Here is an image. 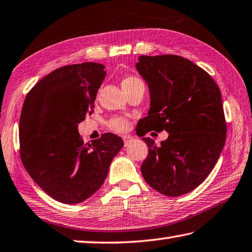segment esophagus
Returning <instances> with one entry per match:
<instances>
[{
	"label": "esophagus",
	"instance_id": "obj_1",
	"mask_svg": "<svg viewBox=\"0 0 252 252\" xmlns=\"http://www.w3.org/2000/svg\"><path fill=\"white\" fill-rule=\"evenodd\" d=\"M123 140H124L125 146H128L129 144H131L132 141H134V137H131L130 135H125V136H123Z\"/></svg>",
	"mask_w": 252,
	"mask_h": 252
}]
</instances>
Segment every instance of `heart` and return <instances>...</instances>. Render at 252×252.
Wrapping results in <instances>:
<instances>
[{
    "mask_svg": "<svg viewBox=\"0 0 252 252\" xmlns=\"http://www.w3.org/2000/svg\"><path fill=\"white\" fill-rule=\"evenodd\" d=\"M140 82H141V80L134 77V75H126V77L122 79V87H123V89H124V91L127 93L130 89L134 88L136 84H138ZM107 126L113 131L123 132L128 128V122L123 117L114 116L108 120Z\"/></svg>",
    "mask_w": 252,
    "mask_h": 252,
    "instance_id": "heart-1",
    "label": "heart"
}]
</instances>
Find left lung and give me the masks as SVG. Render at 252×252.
<instances>
[{
  "label": "left lung",
  "instance_id": "8db88e82",
  "mask_svg": "<svg viewBox=\"0 0 252 252\" xmlns=\"http://www.w3.org/2000/svg\"><path fill=\"white\" fill-rule=\"evenodd\" d=\"M136 68L151 98L137 135L169 132L160 146L142 138L148 146L142 177L163 195H183L208 177L224 148L227 125L220 88L205 70L180 56H140Z\"/></svg>",
  "mask_w": 252,
  "mask_h": 252
}]
</instances>
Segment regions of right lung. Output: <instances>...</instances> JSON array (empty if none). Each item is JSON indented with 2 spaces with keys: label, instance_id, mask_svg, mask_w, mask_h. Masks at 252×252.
Returning a JSON list of instances; mask_svg holds the SVG:
<instances>
[{
  "label": "right lung",
  "instance_id": "obj_1",
  "mask_svg": "<svg viewBox=\"0 0 252 252\" xmlns=\"http://www.w3.org/2000/svg\"><path fill=\"white\" fill-rule=\"evenodd\" d=\"M105 67L95 63L64 65L27 93L20 118V155L41 189L64 204L92 196L107 177L124 142L105 132L84 142L78 124L92 114Z\"/></svg>",
  "mask_w": 252,
  "mask_h": 252
}]
</instances>
